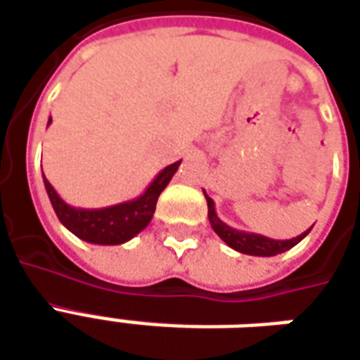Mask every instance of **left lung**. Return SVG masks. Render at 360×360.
<instances>
[{"label":"left lung","mask_w":360,"mask_h":360,"mask_svg":"<svg viewBox=\"0 0 360 360\" xmlns=\"http://www.w3.org/2000/svg\"><path fill=\"white\" fill-rule=\"evenodd\" d=\"M204 196H206V202H208V219H210L212 229L218 233L219 239L226 243L227 247H231V249L237 250V252H243V255H250V257H276V255H281L285 250L293 249L295 245L301 243L309 235L310 229H312L310 227V229H307L299 237L287 239V241H278V239H270V237H264V235L241 231V229H235V227L224 224L218 218V214H216L214 200L206 193H204Z\"/></svg>","instance_id":"1"}]
</instances>
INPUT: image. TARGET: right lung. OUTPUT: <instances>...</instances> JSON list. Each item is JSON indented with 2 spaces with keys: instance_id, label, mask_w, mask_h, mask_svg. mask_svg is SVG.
Listing matches in <instances>:
<instances>
[{
  "instance_id": "1",
  "label": "right lung",
  "mask_w": 360,
  "mask_h": 360,
  "mask_svg": "<svg viewBox=\"0 0 360 360\" xmlns=\"http://www.w3.org/2000/svg\"><path fill=\"white\" fill-rule=\"evenodd\" d=\"M179 164L181 160L164 167L141 196L105 208H75L56 193V188L51 187V183L46 177H44V185L59 221L71 233L77 235L82 241L94 243V245H121L131 241L134 235H139L148 226L156 210L158 196L167 187Z\"/></svg>"
}]
</instances>
